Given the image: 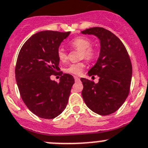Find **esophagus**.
Returning a JSON list of instances; mask_svg holds the SVG:
<instances>
[{
    "mask_svg": "<svg viewBox=\"0 0 148 148\" xmlns=\"http://www.w3.org/2000/svg\"><path fill=\"white\" fill-rule=\"evenodd\" d=\"M74 78L75 81H79V80H80V78H79L78 77H77V76H74Z\"/></svg>",
    "mask_w": 148,
    "mask_h": 148,
    "instance_id": "obj_1",
    "label": "esophagus"
}]
</instances>
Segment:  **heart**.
I'll return each instance as SVG.
<instances>
[{
	"label": "heart",
	"instance_id": "b5f03b06",
	"mask_svg": "<svg viewBox=\"0 0 148 148\" xmlns=\"http://www.w3.org/2000/svg\"><path fill=\"white\" fill-rule=\"evenodd\" d=\"M69 45L72 48L77 50H80V59H86L90 61L95 58L96 55V49L91 45V41L85 36H77L69 42ZM58 58L60 61L65 62L68 59V55L66 51L62 47L58 48L57 52ZM84 62H77V63L70 64L65 68V72L67 73L79 75L82 73L85 68Z\"/></svg>",
	"mask_w": 148,
	"mask_h": 148
}]
</instances>
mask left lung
<instances>
[{"label": "left lung", "mask_w": 148, "mask_h": 148, "mask_svg": "<svg viewBox=\"0 0 148 148\" xmlns=\"http://www.w3.org/2000/svg\"><path fill=\"white\" fill-rule=\"evenodd\" d=\"M82 34H94L100 39V55L89 76L99 77V83L81 77L82 96L86 106L98 114L109 115L121 107L128 96L132 67L122 41L102 27H92Z\"/></svg>", "instance_id": "obj_1"}]
</instances>
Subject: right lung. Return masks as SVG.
Listing matches in <instances>:
<instances>
[{"instance_id":"right-lung-1","label":"right lung","mask_w":148,"mask_h":148,"mask_svg":"<svg viewBox=\"0 0 148 148\" xmlns=\"http://www.w3.org/2000/svg\"><path fill=\"white\" fill-rule=\"evenodd\" d=\"M71 32L43 31L31 36L21 47L15 68L16 80L28 109L42 119H54L68 104L75 80L60 71L57 52ZM61 75L59 83L50 76Z\"/></svg>"}]
</instances>
